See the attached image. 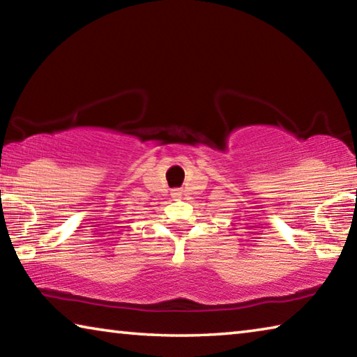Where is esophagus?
I'll return each instance as SVG.
<instances>
[{"label": "esophagus", "mask_w": 357, "mask_h": 357, "mask_svg": "<svg viewBox=\"0 0 357 357\" xmlns=\"http://www.w3.org/2000/svg\"><path fill=\"white\" fill-rule=\"evenodd\" d=\"M172 197H173V198H179V197H181V190H173V192H172Z\"/></svg>", "instance_id": "esophagus-1"}]
</instances>
